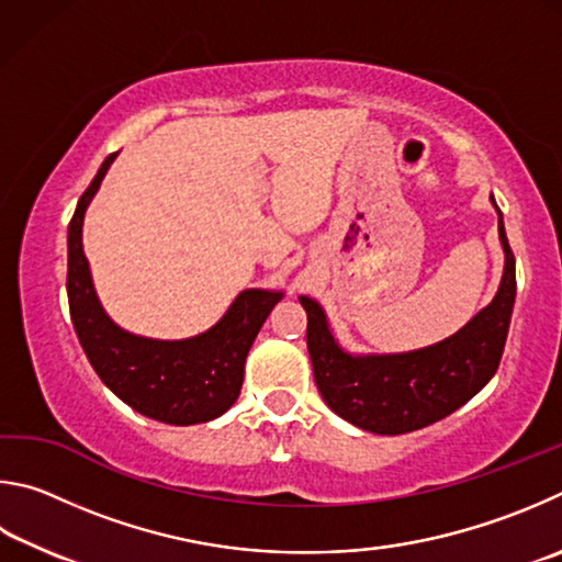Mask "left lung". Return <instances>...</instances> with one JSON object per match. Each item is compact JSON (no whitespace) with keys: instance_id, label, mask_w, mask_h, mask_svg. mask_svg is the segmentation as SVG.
Returning <instances> with one entry per match:
<instances>
[{"instance_id":"1","label":"left lung","mask_w":562,"mask_h":562,"mask_svg":"<svg viewBox=\"0 0 562 562\" xmlns=\"http://www.w3.org/2000/svg\"><path fill=\"white\" fill-rule=\"evenodd\" d=\"M498 234L506 251V269L496 299L457 336L425 350L352 358L330 336L326 313L318 303L301 296L308 313L306 342L313 378L338 417L375 435H405L445 419L494 378L516 301V259L501 210Z\"/></svg>"}]
</instances>
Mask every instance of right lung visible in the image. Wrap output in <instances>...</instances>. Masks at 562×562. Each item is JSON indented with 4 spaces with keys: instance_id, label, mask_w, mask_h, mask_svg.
<instances>
[{
    "instance_id": "add662e5",
    "label": "right lung",
    "mask_w": 562,
    "mask_h": 562,
    "mask_svg": "<svg viewBox=\"0 0 562 562\" xmlns=\"http://www.w3.org/2000/svg\"><path fill=\"white\" fill-rule=\"evenodd\" d=\"M113 160L115 153L105 157L68 224L66 291L76 336L98 378L135 412L180 427L210 422L239 397L246 356L281 293L241 291L214 328L190 340H150L117 328L98 303L81 241L86 206Z\"/></svg>"
}]
</instances>
